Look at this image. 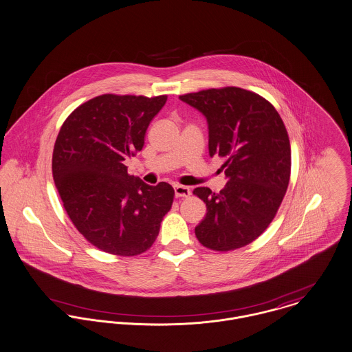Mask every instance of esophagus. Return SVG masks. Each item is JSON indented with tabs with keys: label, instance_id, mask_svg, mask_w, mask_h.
Instances as JSON below:
<instances>
[{
	"label": "esophagus",
	"instance_id": "1",
	"mask_svg": "<svg viewBox=\"0 0 352 352\" xmlns=\"http://www.w3.org/2000/svg\"><path fill=\"white\" fill-rule=\"evenodd\" d=\"M174 191L177 198H188L190 195V189L182 185H174Z\"/></svg>",
	"mask_w": 352,
	"mask_h": 352
}]
</instances>
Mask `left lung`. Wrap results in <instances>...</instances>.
Instances as JSON below:
<instances>
[{
    "label": "left lung",
    "instance_id": "8db88e82",
    "mask_svg": "<svg viewBox=\"0 0 352 352\" xmlns=\"http://www.w3.org/2000/svg\"><path fill=\"white\" fill-rule=\"evenodd\" d=\"M209 124V153L223 160L225 189L192 191L208 213L195 228L205 248L229 252L258 239L270 226L291 177V143L278 112L256 92L223 87L181 95Z\"/></svg>",
    "mask_w": 352,
    "mask_h": 352
}]
</instances>
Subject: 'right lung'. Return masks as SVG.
Returning <instances> with one entry per match:
<instances>
[{
	"label": "right lung",
	"mask_w": 352,
	"mask_h": 352,
	"mask_svg": "<svg viewBox=\"0 0 352 352\" xmlns=\"http://www.w3.org/2000/svg\"><path fill=\"white\" fill-rule=\"evenodd\" d=\"M166 100L96 96L71 112L56 138L52 174L63 206L82 237L109 254L133 257L150 249L171 209V185L148 186L124 164L143 148Z\"/></svg>",
	"instance_id": "1"
}]
</instances>
